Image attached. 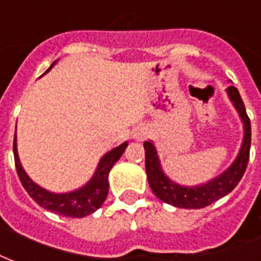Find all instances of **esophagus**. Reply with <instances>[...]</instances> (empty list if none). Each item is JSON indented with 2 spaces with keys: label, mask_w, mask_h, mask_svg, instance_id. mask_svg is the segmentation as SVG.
<instances>
[{
  "label": "esophagus",
  "mask_w": 261,
  "mask_h": 261,
  "mask_svg": "<svg viewBox=\"0 0 261 261\" xmlns=\"http://www.w3.org/2000/svg\"><path fill=\"white\" fill-rule=\"evenodd\" d=\"M146 135H147L146 129L139 128V129H136V132H135V135H133V136H135V139H136V140H143V139L146 138Z\"/></svg>",
  "instance_id": "esophagus-1"
}]
</instances>
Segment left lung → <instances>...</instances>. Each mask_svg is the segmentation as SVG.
<instances>
[{"label": "left lung", "mask_w": 261, "mask_h": 261, "mask_svg": "<svg viewBox=\"0 0 261 261\" xmlns=\"http://www.w3.org/2000/svg\"><path fill=\"white\" fill-rule=\"evenodd\" d=\"M228 94L233 106L239 112L243 121L245 136L241 151L238 154L235 163L228 168L224 174L217 176L216 179L207 182L200 186H180L174 184L164 175L160 167L159 155L154 149L151 142H144V153H146V172L151 191L160 200L182 208H203L221 199L229 192H232L239 180L242 179L249 163V153H250V140H252V130H250V119L246 114V108L242 101L237 87L229 86L227 89Z\"/></svg>", "instance_id": "left-lung-1"}]
</instances>
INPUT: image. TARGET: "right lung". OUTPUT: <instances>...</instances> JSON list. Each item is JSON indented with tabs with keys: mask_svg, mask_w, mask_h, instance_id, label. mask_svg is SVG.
I'll return each instance as SVG.
<instances>
[{
	"mask_svg": "<svg viewBox=\"0 0 261 261\" xmlns=\"http://www.w3.org/2000/svg\"><path fill=\"white\" fill-rule=\"evenodd\" d=\"M53 65L45 72H48L53 68ZM126 146H128V143L125 142L121 146L112 149L111 151H108L100 160L96 174H94V176L91 178V180L87 185H85L83 188L75 192L62 193V195H57V193L44 191L43 188L36 185L33 180L26 175V172L22 168V165L19 163L18 150H16V133H15V138H13V157H15L16 172H18L19 179L22 182L24 191L29 193L30 197L39 206H41L45 210L57 213L60 216L82 218V217H86L91 214V213H94L104 203L108 195V174H110V170L112 168V165L119 160V157L122 155L125 149H126Z\"/></svg>",
	"mask_w": 261,
	"mask_h": 261,
	"instance_id": "add662e5",
	"label": "right lung"
}]
</instances>
